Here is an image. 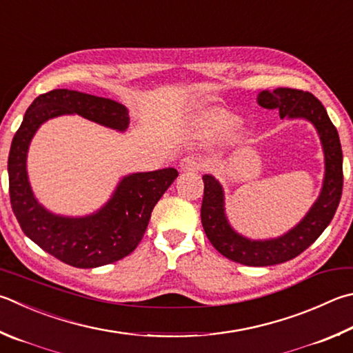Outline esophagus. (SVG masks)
<instances>
[{"instance_id": "1", "label": "esophagus", "mask_w": 353, "mask_h": 353, "mask_svg": "<svg viewBox=\"0 0 353 353\" xmlns=\"http://www.w3.org/2000/svg\"><path fill=\"white\" fill-rule=\"evenodd\" d=\"M203 168V160L199 156H187L181 160L182 171H201Z\"/></svg>"}]
</instances>
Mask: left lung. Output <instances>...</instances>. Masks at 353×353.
<instances>
[{
    "mask_svg": "<svg viewBox=\"0 0 353 353\" xmlns=\"http://www.w3.org/2000/svg\"><path fill=\"white\" fill-rule=\"evenodd\" d=\"M259 105L278 110L281 119L304 117L319 132L325 157L324 185L318 201L303 222L292 232L272 241H248L234 233L223 214L222 187L214 177L205 174L202 197V227L213 247L225 258L250 267H267L296 258L309 248L335 216L343 193V151L338 131L325 108L315 95L301 89L278 88L259 94Z\"/></svg>",
    "mask_w": 353,
    "mask_h": 353,
    "instance_id": "1",
    "label": "left lung"
}]
</instances>
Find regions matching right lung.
<instances>
[{
  "label": "right lung",
  "mask_w": 353,
  "mask_h": 353,
  "mask_svg": "<svg viewBox=\"0 0 353 353\" xmlns=\"http://www.w3.org/2000/svg\"><path fill=\"white\" fill-rule=\"evenodd\" d=\"M63 114H79L119 131L126 130L130 123L126 108L110 99L69 89L38 95L12 140L8 162L12 210L24 234L65 264L77 268L112 264L136 250L148 227L152 208L179 172L165 168L125 177L97 214L69 219L48 213L32 194L26 156L38 126Z\"/></svg>",
  "instance_id": "right-lung-1"
}]
</instances>
